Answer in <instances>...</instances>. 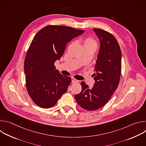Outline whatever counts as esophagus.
<instances>
[{
  "mask_svg": "<svg viewBox=\"0 0 146 146\" xmlns=\"http://www.w3.org/2000/svg\"><path fill=\"white\" fill-rule=\"evenodd\" d=\"M78 81H79L78 80H77L75 79L74 78H72V82L73 83H75V82H78Z\"/></svg>",
  "mask_w": 146,
  "mask_h": 146,
  "instance_id": "esophagus-1",
  "label": "esophagus"
}]
</instances>
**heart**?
<instances>
[{
  "label": "heart",
  "mask_w": 146,
  "mask_h": 146,
  "mask_svg": "<svg viewBox=\"0 0 146 146\" xmlns=\"http://www.w3.org/2000/svg\"><path fill=\"white\" fill-rule=\"evenodd\" d=\"M83 44L84 47H94L96 48L97 42L96 41L91 37H87L82 40Z\"/></svg>",
  "instance_id": "b5f03b06"
}]
</instances>
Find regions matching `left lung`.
<instances>
[{
    "instance_id": "8db88e82",
    "label": "left lung",
    "mask_w": 146,
    "mask_h": 146,
    "mask_svg": "<svg viewBox=\"0 0 146 146\" xmlns=\"http://www.w3.org/2000/svg\"><path fill=\"white\" fill-rule=\"evenodd\" d=\"M100 40V49L93 74L95 82L90 88L81 81L82 90L74 96L78 105L94 111L103 106L117 88L121 73V51L115 37L101 29H94Z\"/></svg>"
}]
</instances>
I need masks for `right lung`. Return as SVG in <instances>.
<instances>
[{"label": "right lung", "instance_id": "right-lung-1", "mask_svg": "<svg viewBox=\"0 0 146 146\" xmlns=\"http://www.w3.org/2000/svg\"><path fill=\"white\" fill-rule=\"evenodd\" d=\"M84 32L70 27L48 25L33 37L24 61L27 91L38 106L52 108L65 94L72 79L55 69L68 43Z\"/></svg>", "mask_w": 146, "mask_h": 146}]
</instances>
